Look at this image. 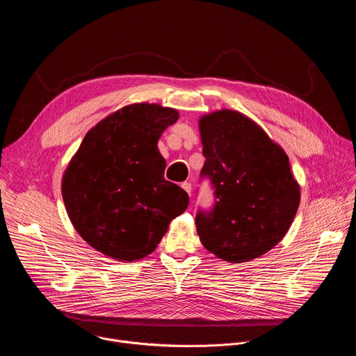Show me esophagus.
<instances>
[{"label": "esophagus", "mask_w": 356, "mask_h": 356, "mask_svg": "<svg viewBox=\"0 0 356 356\" xmlns=\"http://www.w3.org/2000/svg\"><path fill=\"white\" fill-rule=\"evenodd\" d=\"M181 188H183L188 195H191V184H190V183H187V181L181 183Z\"/></svg>", "instance_id": "obj_1"}]
</instances>
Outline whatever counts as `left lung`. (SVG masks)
Listing matches in <instances>:
<instances>
[{
	"label": "left lung",
	"mask_w": 356,
	"mask_h": 356,
	"mask_svg": "<svg viewBox=\"0 0 356 356\" xmlns=\"http://www.w3.org/2000/svg\"><path fill=\"white\" fill-rule=\"evenodd\" d=\"M201 176L216 188V206L195 217L197 234L218 259L242 264L275 248L300 204V186L284 149L249 117L218 110L198 120Z\"/></svg>",
	"instance_id": "1"
}]
</instances>
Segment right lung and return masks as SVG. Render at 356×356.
<instances>
[{
  "label": "right lung",
  "instance_id": "1",
  "mask_svg": "<svg viewBox=\"0 0 356 356\" xmlns=\"http://www.w3.org/2000/svg\"><path fill=\"white\" fill-rule=\"evenodd\" d=\"M179 111L161 104L125 106L94 125L62 177L67 216L95 250L120 262L154 252L188 195L165 180L158 149Z\"/></svg>",
  "mask_w": 356,
  "mask_h": 356
}]
</instances>
